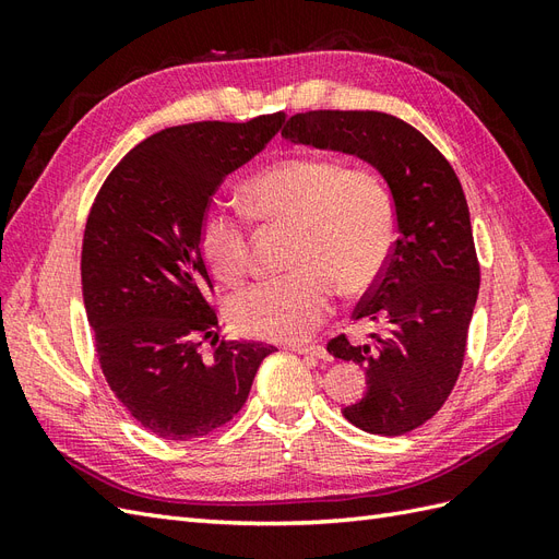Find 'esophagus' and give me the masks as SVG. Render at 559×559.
Returning <instances> with one entry per match:
<instances>
[{
    "label": "esophagus",
    "instance_id": "esophagus-1",
    "mask_svg": "<svg viewBox=\"0 0 559 559\" xmlns=\"http://www.w3.org/2000/svg\"><path fill=\"white\" fill-rule=\"evenodd\" d=\"M292 349L298 352V354H306V357L321 359V361H329V359H331L329 352H326L324 347H321V345H314V343H310V345H292Z\"/></svg>",
    "mask_w": 559,
    "mask_h": 559
}]
</instances>
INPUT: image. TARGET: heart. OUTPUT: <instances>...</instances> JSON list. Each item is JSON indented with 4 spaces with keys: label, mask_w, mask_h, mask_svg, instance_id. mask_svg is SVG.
Masks as SVG:
<instances>
[{
    "label": "heart",
    "mask_w": 559,
    "mask_h": 559,
    "mask_svg": "<svg viewBox=\"0 0 559 559\" xmlns=\"http://www.w3.org/2000/svg\"><path fill=\"white\" fill-rule=\"evenodd\" d=\"M247 210L263 224L292 226V273L263 280L228 302L230 324L261 341H302L333 308L335 282L364 292L394 245V200L378 173L333 156H289L251 177ZM198 247L210 273L238 284L249 263L247 222L224 205L200 218Z\"/></svg>",
    "instance_id": "b5f03b06"
}]
</instances>
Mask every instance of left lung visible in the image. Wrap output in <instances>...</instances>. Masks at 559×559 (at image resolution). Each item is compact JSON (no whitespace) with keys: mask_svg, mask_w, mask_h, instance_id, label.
Segmentation results:
<instances>
[{"mask_svg":"<svg viewBox=\"0 0 559 559\" xmlns=\"http://www.w3.org/2000/svg\"><path fill=\"white\" fill-rule=\"evenodd\" d=\"M294 144L343 151L373 165L394 198L399 238L354 310L373 321V345L329 343L366 370V394L343 415L366 433L401 436L431 419L460 378L480 265L468 205L452 165L425 134L382 111H306L286 121Z\"/></svg>","mask_w":559,"mask_h":559,"instance_id":"obj_1","label":"left lung"}]
</instances>
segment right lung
<instances>
[{"label":"right lung","instance_id":"1","mask_svg":"<svg viewBox=\"0 0 559 559\" xmlns=\"http://www.w3.org/2000/svg\"><path fill=\"white\" fill-rule=\"evenodd\" d=\"M284 118L277 111L151 134L114 167L91 207L81 284L97 359L116 399L165 441L224 427L275 352L218 341L198 228L222 181L275 138ZM207 336L213 359L202 360Z\"/></svg>","mask_w":559,"mask_h":559}]
</instances>
